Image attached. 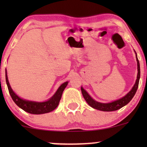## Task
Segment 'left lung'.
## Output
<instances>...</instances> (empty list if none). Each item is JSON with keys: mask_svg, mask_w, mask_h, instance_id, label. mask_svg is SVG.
Segmentation results:
<instances>
[{"mask_svg": "<svg viewBox=\"0 0 147 147\" xmlns=\"http://www.w3.org/2000/svg\"><path fill=\"white\" fill-rule=\"evenodd\" d=\"M135 52V51H134ZM136 61H137V69H138V74H137V79H136V83H135L134 85L133 86L132 89L126 94L125 96L122 97L121 99H119L118 100L112 101L111 103H100L98 101H96L95 100L92 98L90 95L88 94L87 91L81 87V92L83 94L84 98H85V101H87V103L89 104L90 106L93 107L94 109H98L100 111H116L118 109L122 108V107H124L126 104L130 102L131 99L133 98V97L134 96L135 93H136V91H137L138 87V83H139V79H140V64L139 61H138L137 55H136Z\"/></svg>", "mask_w": 147, "mask_h": 147, "instance_id": "8db88e82", "label": "left lung"}]
</instances>
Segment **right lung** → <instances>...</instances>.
<instances>
[{
    "label": "right lung",
    "mask_w": 147,
    "mask_h": 147,
    "mask_svg": "<svg viewBox=\"0 0 147 147\" xmlns=\"http://www.w3.org/2000/svg\"><path fill=\"white\" fill-rule=\"evenodd\" d=\"M5 73L6 83H7L8 89H9V93L11 95V97H12L13 101L20 108L29 113H32V114H43V113H46L54 110L59 104L63 91L68 83V82H65L62 84L56 91L55 94L48 101H44V102H36V101H28L21 99L17 94H15L10 86L7 77V70L5 71Z\"/></svg>",
    "instance_id": "right-lung-1"
}]
</instances>
